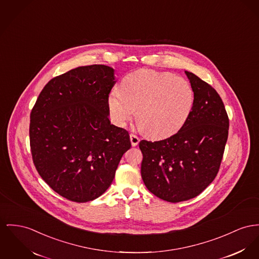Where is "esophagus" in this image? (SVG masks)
Returning <instances> with one entry per match:
<instances>
[{"label":"esophagus","instance_id":"esophagus-1","mask_svg":"<svg viewBox=\"0 0 259 259\" xmlns=\"http://www.w3.org/2000/svg\"><path fill=\"white\" fill-rule=\"evenodd\" d=\"M130 138H131V142H132V145L133 146H137L139 142V138L136 136V135H130Z\"/></svg>","mask_w":259,"mask_h":259}]
</instances>
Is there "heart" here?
<instances>
[{
    "label": "heart",
    "mask_w": 259,
    "mask_h": 259,
    "mask_svg": "<svg viewBox=\"0 0 259 259\" xmlns=\"http://www.w3.org/2000/svg\"><path fill=\"white\" fill-rule=\"evenodd\" d=\"M194 92L190 82L171 72L141 69L125 76L121 88L109 94L113 121L123 126L137 111V121L151 138H164L179 132L190 118Z\"/></svg>",
    "instance_id": "b5f03b06"
}]
</instances>
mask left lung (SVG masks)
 Wrapping results in <instances>:
<instances>
[{"label": "left lung", "mask_w": 259, "mask_h": 259, "mask_svg": "<svg viewBox=\"0 0 259 259\" xmlns=\"http://www.w3.org/2000/svg\"><path fill=\"white\" fill-rule=\"evenodd\" d=\"M194 92L190 118L172 137L141 140V177L157 197L186 201L200 194L219 171L228 139L229 118L217 91L190 71H185Z\"/></svg>", "instance_id": "1"}]
</instances>
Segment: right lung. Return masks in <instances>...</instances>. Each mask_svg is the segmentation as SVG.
Here are the masks:
<instances>
[{
	"label": "right lung",
	"instance_id": "obj_1",
	"mask_svg": "<svg viewBox=\"0 0 259 259\" xmlns=\"http://www.w3.org/2000/svg\"><path fill=\"white\" fill-rule=\"evenodd\" d=\"M114 69L92 65L54 77L30 114L33 163L45 183L63 197L87 202L111 186L128 133L109 120Z\"/></svg>",
	"mask_w": 259,
	"mask_h": 259
}]
</instances>
